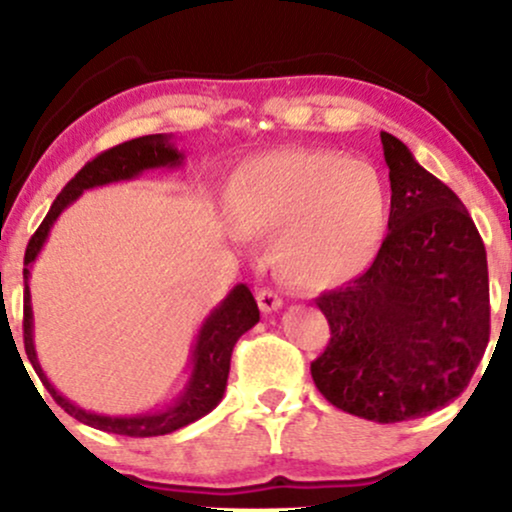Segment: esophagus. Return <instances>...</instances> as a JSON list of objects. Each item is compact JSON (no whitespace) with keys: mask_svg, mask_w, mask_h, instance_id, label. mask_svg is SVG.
<instances>
[{"mask_svg":"<svg viewBox=\"0 0 512 512\" xmlns=\"http://www.w3.org/2000/svg\"><path fill=\"white\" fill-rule=\"evenodd\" d=\"M257 303H260V310L262 313H274V310H279L284 301H281V296L272 289H262L257 291Z\"/></svg>","mask_w":512,"mask_h":512,"instance_id":"34e87169","label":"esophagus"}]
</instances>
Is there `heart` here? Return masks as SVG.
I'll return each mask as SVG.
<instances>
[{"label": "heart", "mask_w": 512, "mask_h": 512, "mask_svg": "<svg viewBox=\"0 0 512 512\" xmlns=\"http://www.w3.org/2000/svg\"><path fill=\"white\" fill-rule=\"evenodd\" d=\"M226 207L240 231L272 236L276 269L305 291L337 289L366 272L390 219L378 168L327 149L252 156L228 180Z\"/></svg>", "instance_id": "obj_1"}]
</instances>
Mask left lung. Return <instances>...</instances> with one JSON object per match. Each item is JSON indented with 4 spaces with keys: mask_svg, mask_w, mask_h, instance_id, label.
Returning a JSON list of instances; mask_svg holds the SVG:
<instances>
[{
    "mask_svg": "<svg viewBox=\"0 0 512 512\" xmlns=\"http://www.w3.org/2000/svg\"><path fill=\"white\" fill-rule=\"evenodd\" d=\"M390 168L387 236L349 286L322 293L325 354L317 390L378 424L419 419L460 397L489 344L486 250L460 197L380 132Z\"/></svg>",
    "mask_w": 512,
    "mask_h": 512,
    "instance_id": "1",
    "label": "left lung"
}]
</instances>
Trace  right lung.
<instances>
[{"instance_id":"1","label":"right lung","mask_w":512,"mask_h":512,"mask_svg":"<svg viewBox=\"0 0 512 512\" xmlns=\"http://www.w3.org/2000/svg\"><path fill=\"white\" fill-rule=\"evenodd\" d=\"M185 161V154L178 151L173 144V137L168 134H149V137L132 139V142L117 144L113 149L98 154L93 161H88L67 187L57 195L55 202L45 216L38 231L28 240L26 257H23V344H26L28 361L38 378L43 380L45 390L50 392L60 407L74 416L81 424L98 428L105 433H117V436L129 438H151V436H166V433L178 431V428L192 424V421L207 416L216 404L221 402L223 392H226L228 370H231V354L233 346L245 332L260 322V308H257L255 298H252L250 289L245 284H238L236 289L228 293L223 301L211 310L207 320L202 322L197 334V342L192 346V373L187 380L185 390L173 404L161 411H146V414H132V416H105L96 414V411H86L69 402L67 397L55 390L45 375L43 366H40L38 354H35L33 344V308H31V289H28V276H31V264L35 257L43 250L45 240L50 236L52 223L60 219V214L69 204H74L81 197L84 190H93V187L110 185V182L134 180L142 175L144 170L154 168H178Z\"/></svg>"}]
</instances>
